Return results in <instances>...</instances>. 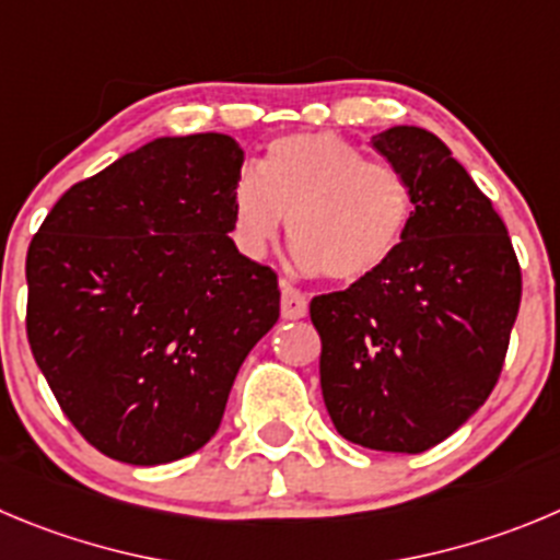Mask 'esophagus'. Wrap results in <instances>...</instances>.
<instances>
[{"instance_id": "esophagus-1", "label": "esophagus", "mask_w": 560, "mask_h": 560, "mask_svg": "<svg viewBox=\"0 0 560 560\" xmlns=\"http://www.w3.org/2000/svg\"><path fill=\"white\" fill-rule=\"evenodd\" d=\"M306 306H310V301H306L304 292L295 290L292 284L281 287V317H284V320H298V317H304Z\"/></svg>"}]
</instances>
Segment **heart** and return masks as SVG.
<instances>
[{
  "instance_id": "heart-1",
  "label": "heart",
  "mask_w": 560,
  "mask_h": 560,
  "mask_svg": "<svg viewBox=\"0 0 560 560\" xmlns=\"http://www.w3.org/2000/svg\"><path fill=\"white\" fill-rule=\"evenodd\" d=\"M415 209V185L398 165L331 132L284 135L234 185L232 234L243 254L262 256L287 218L301 268L357 284L398 254Z\"/></svg>"
}]
</instances>
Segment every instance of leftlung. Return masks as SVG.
<instances>
[{"mask_svg":"<svg viewBox=\"0 0 560 560\" xmlns=\"http://www.w3.org/2000/svg\"><path fill=\"white\" fill-rule=\"evenodd\" d=\"M373 149L415 185V223L378 273L312 298L323 400L353 445L422 453L492 395L522 270L503 218L436 135L392 127Z\"/></svg>","mask_w":560,"mask_h":560,"instance_id":"8db88e82","label":"left lung"}]
</instances>
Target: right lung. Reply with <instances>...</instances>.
Segmentation results:
<instances>
[{
    "mask_svg": "<svg viewBox=\"0 0 560 560\" xmlns=\"http://www.w3.org/2000/svg\"><path fill=\"white\" fill-rule=\"evenodd\" d=\"M243 149L160 138L77 182L27 250V339L62 415L138 467L215 436L234 375L279 320V279L232 232Z\"/></svg>",
    "mask_w": 560,
    "mask_h": 560,
    "instance_id": "right-lung-1",
    "label": "right lung"
}]
</instances>
